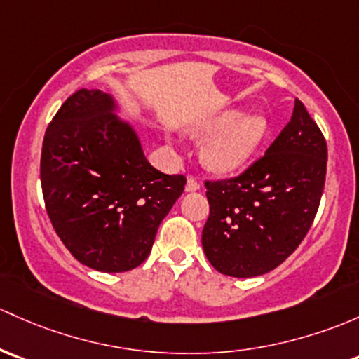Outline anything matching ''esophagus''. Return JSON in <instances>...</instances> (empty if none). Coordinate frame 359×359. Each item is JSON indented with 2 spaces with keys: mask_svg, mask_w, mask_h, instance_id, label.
Returning <instances> with one entry per match:
<instances>
[{
  "mask_svg": "<svg viewBox=\"0 0 359 359\" xmlns=\"http://www.w3.org/2000/svg\"><path fill=\"white\" fill-rule=\"evenodd\" d=\"M199 187H201V184H199L198 179H194V177H189V179H187V184H186V191L187 192L198 191Z\"/></svg>",
  "mask_w": 359,
  "mask_h": 359,
  "instance_id": "34e87169",
  "label": "esophagus"
}]
</instances>
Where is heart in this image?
Returning a JSON list of instances; mask_svg holds the SVG:
<instances>
[{"mask_svg": "<svg viewBox=\"0 0 359 359\" xmlns=\"http://www.w3.org/2000/svg\"><path fill=\"white\" fill-rule=\"evenodd\" d=\"M269 123L262 113H222L198 123L196 135H208L201 148L203 163L218 173L241 168L255 154L265 137Z\"/></svg>", "mask_w": 359, "mask_h": 359, "instance_id": "obj_1", "label": "heart"}]
</instances>
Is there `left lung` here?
Returning a JSON list of instances; mask_svg holds the SVG:
<instances>
[{"instance_id":"left-lung-1","label":"left lung","mask_w":359,"mask_h":359,"mask_svg":"<svg viewBox=\"0 0 359 359\" xmlns=\"http://www.w3.org/2000/svg\"><path fill=\"white\" fill-rule=\"evenodd\" d=\"M325 173V137L296 100L263 156L239 175L205 180L210 217L201 243L213 269L246 278L285 262L315 220Z\"/></svg>"}]
</instances>
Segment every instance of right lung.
Listing matches in <instances>:
<instances>
[{"instance_id": "obj_1", "label": "right lung", "mask_w": 359, "mask_h": 359, "mask_svg": "<svg viewBox=\"0 0 359 359\" xmlns=\"http://www.w3.org/2000/svg\"><path fill=\"white\" fill-rule=\"evenodd\" d=\"M100 89L67 97L44 134L41 187L53 229L77 262L118 273L141 265L186 186L146 160Z\"/></svg>"}]
</instances>
